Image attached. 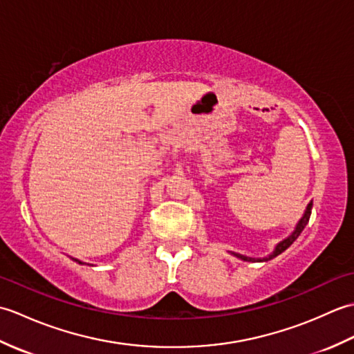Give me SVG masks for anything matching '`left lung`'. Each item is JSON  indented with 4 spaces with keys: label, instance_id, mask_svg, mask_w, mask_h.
Returning a JSON list of instances; mask_svg holds the SVG:
<instances>
[{
    "label": "left lung",
    "instance_id": "left-lung-1",
    "mask_svg": "<svg viewBox=\"0 0 354 354\" xmlns=\"http://www.w3.org/2000/svg\"><path fill=\"white\" fill-rule=\"evenodd\" d=\"M310 213H312V204H309V207H307V209H306V213H304V216L301 217V221L298 222V225H297V230L292 232V236H289L288 239L286 240H283L281 243H278L277 245V248H275V251L269 255V257H266V259H263V260H270V259H274V257H277L278 254H281L283 251H286L288 250V248L295 242L297 240V237L301 234V231L304 230V227L307 225V222H309V219H310ZM237 257H240V259H243V260H252V259H246V257H243V255H240V254H236Z\"/></svg>",
    "mask_w": 354,
    "mask_h": 354
}]
</instances>
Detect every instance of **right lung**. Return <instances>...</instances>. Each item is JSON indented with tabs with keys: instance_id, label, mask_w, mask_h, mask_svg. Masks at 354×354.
<instances>
[{
	"instance_id": "right-lung-1",
	"label": "right lung",
	"mask_w": 354,
	"mask_h": 354,
	"mask_svg": "<svg viewBox=\"0 0 354 354\" xmlns=\"http://www.w3.org/2000/svg\"><path fill=\"white\" fill-rule=\"evenodd\" d=\"M76 261H79V260H76ZM79 263H82V261H79Z\"/></svg>"
}]
</instances>
